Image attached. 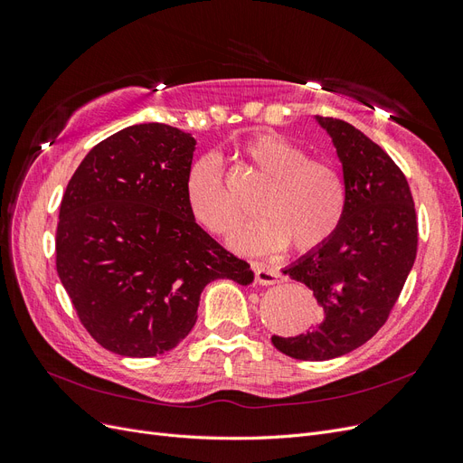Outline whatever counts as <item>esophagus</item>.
<instances>
[{
  "label": "esophagus",
  "mask_w": 463,
  "mask_h": 463,
  "mask_svg": "<svg viewBox=\"0 0 463 463\" xmlns=\"http://www.w3.org/2000/svg\"><path fill=\"white\" fill-rule=\"evenodd\" d=\"M255 270H257L259 284H262V286H272V284H278V282H279V274H278L274 269H270L269 264L257 262V264H255Z\"/></svg>",
  "instance_id": "obj_1"
}]
</instances>
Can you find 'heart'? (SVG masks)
Segmentation results:
<instances>
[{
	"label": "heart",
	"instance_id": "heart-1",
	"mask_svg": "<svg viewBox=\"0 0 463 463\" xmlns=\"http://www.w3.org/2000/svg\"><path fill=\"white\" fill-rule=\"evenodd\" d=\"M243 152L269 185L257 201L260 216L237 226L232 245L240 250H270L286 243L293 250H313L325 245L340 228L347 206L345 181L335 165L309 158L303 146L279 133L255 135ZM185 197L193 218L213 233H228L241 216L214 154L193 164Z\"/></svg>",
	"mask_w": 463,
	"mask_h": 463
}]
</instances>
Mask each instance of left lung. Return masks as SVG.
I'll return each mask as SVG.
<instances>
[{
  "label": "left lung",
  "mask_w": 463,
  "mask_h": 463,
  "mask_svg": "<svg viewBox=\"0 0 463 463\" xmlns=\"http://www.w3.org/2000/svg\"><path fill=\"white\" fill-rule=\"evenodd\" d=\"M317 121L332 137L342 162L347 206L330 240L284 274L305 284L322 318L296 338L272 335L279 352L326 361L354 352L383 328L417 255V216L408 179L388 154L354 125Z\"/></svg>",
  "instance_id": "obj_1"
}]
</instances>
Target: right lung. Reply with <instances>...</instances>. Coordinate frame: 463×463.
Here are the masks:
<instances>
[{"label":"right lung","mask_w":463,"mask_h":463,"mask_svg":"<svg viewBox=\"0 0 463 463\" xmlns=\"http://www.w3.org/2000/svg\"><path fill=\"white\" fill-rule=\"evenodd\" d=\"M194 145L170 125H131L98 143L63 193L55 266L82 326L118 355L170 352L197 322L206 284L253 282L191 214Z\"/></svg>","instance_id":"right-lung-1"}]
</instances>
